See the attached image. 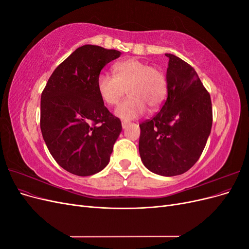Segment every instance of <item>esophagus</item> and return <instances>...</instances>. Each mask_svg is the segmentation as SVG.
<instances>
[{
	"label": "esophagus",
	"instance_id": "obj_1",
	"mask_svg": "<svg viewBox=\"0 0 249 249\" xmlns=\"http://www.w3.org/2000/svg\"><path fill=\"white\" fill-rule=\"evenodd\" d=\"M129 124H130L129 123H126V122H123V123H122V126H123V129H126L127 125H129Z\"/></svg>",
	"mask_w": 249,
	"mask_h": 249
}]
</instances>
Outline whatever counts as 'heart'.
I'll return each mask as SVG.
<instances>
[{"label": "heart", "mask_w": 249, "mask_h": 249, "mask_svg": "<svg viewBox=\"0 0 249 249\" xmlns=\"http://www.w3.org/2000/svg\"><path fill=\"white\" fill-rule=\"evenodd\" d=\"M114 77L100 73L96 89L101 99L109 106H114L124 96L129 97L115 109V115L131 120L161 107L167 95V82L164 73L136 58L123 60L113 66Z\"/></svg>", "instance_id": "heart-1"}]
</instances>
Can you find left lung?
I'll use <instances>...</instances> for the list:
<instances>
[{
    "label": "left lung",
    "mask_w": 249,
    "mask_h": 249,
    "mask_svg": "<svg viewBox=\"0 0 249 249\" xmlns=\"http://www.w3.org/2000/svg\"><path fill=\"white\" fill-rule=\"evenodd\" d=\"M166 71L167 99L161 111L139 124V154L156 175L178 176L197 162L212 127V102L198 74L172 54Z\"/></svg>",
    "instance_id": "left-lung-1"
}]
</instances>
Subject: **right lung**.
<instances>
[{
  "label": "right lung",
  "instance_id": "obj_1",
  "mask_svg": "<svg viewBox=\"0 0 249 249\" xmlns=\"http://www.w3.org/2000/svg\"><path fill=\"white\" fill-rule=\"evenodd\" d=\"M122 53L85 44L52 73L40 102V129L55 161L80 177L107 166L122 132L119 118L105 107L96 79L103 67Z\"/></svg>",
  "mask_w": 249,
  "mask_h": 249
}]
</instances>
